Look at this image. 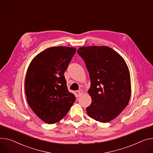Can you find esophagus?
I'll list each match as a JSON object with an SVG mask.
<instances>
[{"label":"esophagus","instance_id":"obj_1","mask_svg":"<svg viewBox=\"0 0 153 153\" xmlns=\"http://www.w3.org/2000/svg\"><path fill=\"white\" fill-rule=\"evenodd\" d=\"M77 93H78L79 96H82L83 94H84V91H83L82 90H79L77 91Z\"/></svg>","mask_w":153,"mask_h":153}]
</instances>
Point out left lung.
<instances>
[{
    "mask_svg": "<svg viewBox=\"0 0 153 153\" xmlns=\"http://www.w3.org/2000/svg\"><path fill=\"white\" fill-rule=\"evenodd\" d=\"M77 53L84 60L91 80L88 115L101 123L114 120L129 103L131 78L124 60L107 46L81 47Z\"/></svg>",
    "mask_w": 153,
    "mask_h": 153,
    "instance_id": "obj_1",
    "label": "left lung"
}]
</instances>
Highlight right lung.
<instances>
[{"mask_svg": "<svg viewBox=\"0 0 153 153\" xmlns=\"http://www.w3.org/2000/svg\"><path fill=\"white\" fill-rule=\"evenodd\" d=\"M76 51V48L52 47L40 52L27 69L25 92L29 105L43 121H60L76 100L69 92L64 73Z\"/></svg>", "mask_w": 153, "mask_h": 153, "instance_id": "right-lung-1", "label": "right lung"}]
</instances>
